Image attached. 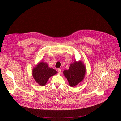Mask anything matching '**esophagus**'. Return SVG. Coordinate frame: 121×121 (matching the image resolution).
I'll use <instances>...</instances> for the list:
<instances>
[{"mask_svg":"<svg viewBox=\"0 0 121 121\" xmlns=\"http://www.w3.org/2000/svg\"><path fill=\"white\" fill-rule=\"evenodd\" d=\"M58 71L59 73L60 74V73H61V69H58Z\"/></svg>","mask_w":121,"mask_h":121,"instance_id":"obj_1","label":"esophagus"}]
</instances>
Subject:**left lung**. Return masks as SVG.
<instances>
[{"mask_svg":"<svg viewBox=\"0 0 121 121\" xmlns=\"http://www.w3.org/2000/svg\"><path fill=\"white\" fill-rule=\"evenodd\" d=\"M86 67L81 61H75L70 64L69 69L63 71V74L67 78L69 85L74 87L83 80Z\"/></svg>","mask_w":121,"mask_h":121,"instance_id":"left-lung-1","label":"left lung"}]
</instances>
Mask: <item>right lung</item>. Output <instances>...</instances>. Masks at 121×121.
I'll return each mask as SVG.
<instances>
[{
  "label": "right lung",
  "mask_w": 121,
  "mask_h": 121,
  "mask_svg": "<svg viewBox=\"0 0 121 121\" xmlns=\"http://www.w3.org/2000/svg\"><path fill=\"white\" fill-rule=\"evenodd\" d=\"M57 73L53 68H51L46 62H40L32 69V76L40 85L45 86L49 79Z\"/></svg>",
  "instance_id": "add662e5"
}]
</instances>
